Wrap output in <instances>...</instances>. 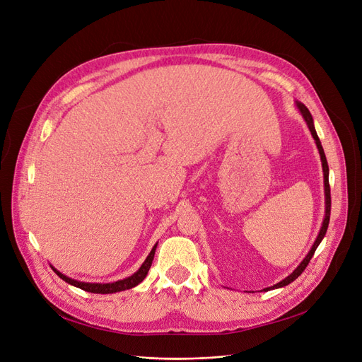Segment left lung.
<instances>
[{
    "label": "left lung",
    "mask_w": 362,
    "mask_h": 362,
    "mask_svg": "<svg viewBox=\"0 0 362 362\" xmlns=\"http://www.w3.org/2000/svg\"><path fill=\"white\" fill-rule=\"evenodd\" d=\"M297 107L300 108V111H301V114H303V117H305V120H306V123H308V126H309V131L312 132V136H313V139L316 141V147H317V150H320V154H321L322 169H324V185H325V218H324V223H322L320 235H317V238H316V240H315V243H313V247H312V250L309 251V254L306 255V258L303 259L301 264L290 274V276L285 278V279L281 281L279 284L273 285L272 288H281V286H285V285H288V284H291L293 281H296V279L300 276V274H301L303 272H305V269H306L308 264L310 263V259H312V257H313V254H315V251H316V248H317V245L321 243V240L324 239V236H325V233H327L328 223H329V214H331V192H329V182H328V163H327V157H325L324 148H322V146H321V141H320V138H317V135H316L315 126H313V119H312V115H310L309 110L306 108V105H303L301 103H297ZM266 290H270V288H266ZM266 290H264V291H266Z\"/></svg>",
    "instance_id": "8db88e82"
}]
</instances>
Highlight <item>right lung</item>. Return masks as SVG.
Returning <instances> with one entry per match:
<instances>
[{"label":"right lung","mask_w":362,"mask_h":362,"mask_svg":"<svg viewBox=\"0 0 362 362\" xmlns=\"http://www.w3.org/2000/svg\"><path fill=\"white\" fill-rule=\"evenodd\" d=\"M156 247L157 245H154V248L151 250V252L148 254L147 259L144 262V264L139 267V270L136 273H134L132 276H129L123 281H119V282H112V284H86V282H78V281H74L71 278H66L65 274L59 273L57 270H53L56 272L57 276H59L61 279H64L65 282L74 285L77 288H80V290H84L88 293H93V294H111V293H119V291H124V290H131V288L136 286L138 284H141L144 281V278L147 276V273L151 267V263H153V258H154V252H156Z\"/></svg>","instance_id":"1"}]
</instances>
